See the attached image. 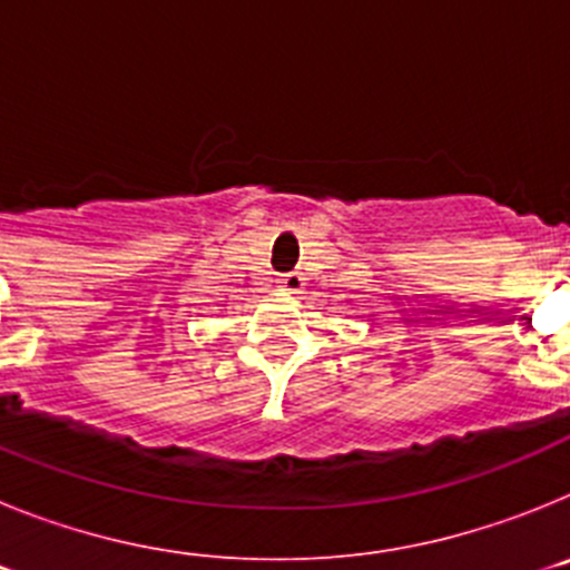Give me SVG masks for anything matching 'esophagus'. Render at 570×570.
<instances>
[{
  "mask_svg": "<svg viewBox=\"0 0 570 570\" xmlns=\"http://www.w3.org/2000/svg\"><path fill=\"white\" fill-rule=\"evenodd\" d=\"M302 288H305V276L302 274H285L279 279V291H285V294H302Z\"/></svg>",
  "mask_w": 570,
  "mask_h": 570,
  "instance_id": "1",
  "label": "esophagus"
}]
</instances>
